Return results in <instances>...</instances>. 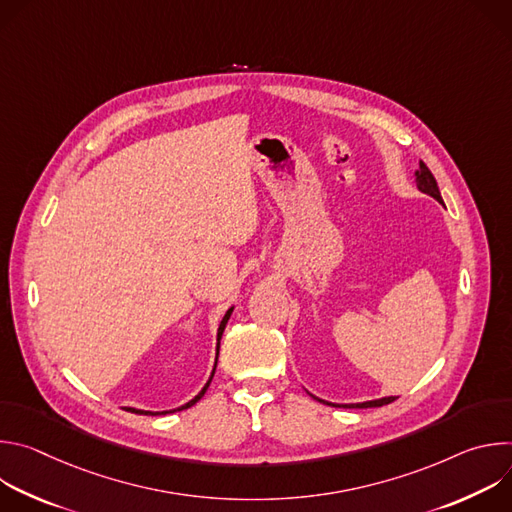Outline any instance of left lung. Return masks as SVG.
<instances>
[{"label":"left lung","instance_id":"8db88e82","mask_svg":"<svg viewBox=\"0 0 512 512\" xmlns=\"http://www.w3.org/2000/svg\"><path fill=\"white\" fill-rule=\"evenodd\" d=\"M415 182H417V188L429 196H433L437 202H442V194H440V188H437V182L433 178V174L429 172V168L419 162V170L415 172ZM322 401V399H318ZM395 397H383V399H377V401H364V403H352V405H340V407H352V409H367V407H383L387 403H393ZM326 403V401H324ZM326 405H332V403H326Z\"/></svg>","mask_w":512,"mask_h":512}]
</instances>
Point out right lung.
<instances>
[{
  "instance_id": "1",
  "label": "right lung",
  "mask_w": 512,
  "mask_h": 512,
  "mask_svg": "<svg viewBox=\"0 0 512 512\" xmlns=\"http://www.w3.org/2000/svg\"><path fill=\"white\" fill-rule=\"evenodd\" d=\"M231 312H233V308L225 314V318H223V322H221V326H218V336H216V340H218V344H216V360H218V346H221V336H223V332H225V326H227V322H229V318H231ZM214 369H216V364H214ZM212 377H214V371H212V375H210V379H208V383L204 385V389L192 399V401H188L186 405H182V407H178V409H174V411H180V409H188V407H192L194 403H198L200 399H202V395L206 393V389H208V385H210V381H212ZM127 411H131V413H145V415H150L152 411H141V409H133V407H127ZM162 413H168V411H162ZM152 415H158V413H152Z\"/></svg>"
}]
</instances>
